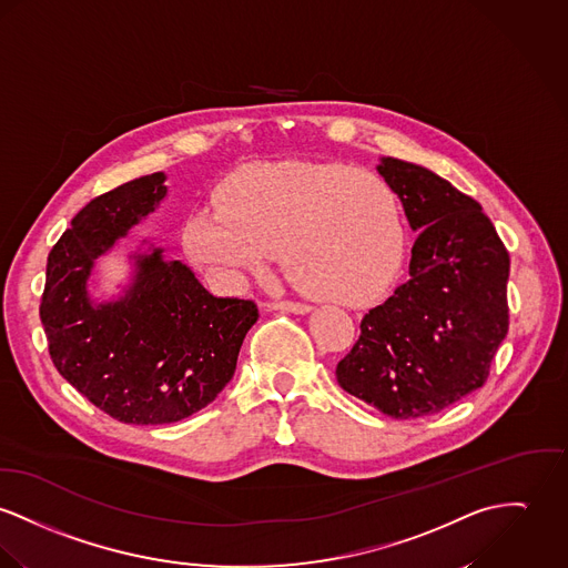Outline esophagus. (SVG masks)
Masks as SVG:
<instances>
[{
  "label": "esophagus",
  "instance_id": "1",
  "mask_svg": "<svg viewBox=\"0 0 568 568\" xmlns=\"http://www.w3.org/2000/svg\"><path fill=\"white\" fill-rule=\"evenodd\" d=\"M265 306L272 311H287V313H296V315H305L311 311V306L305 303H294V301H272V303H265Z\"/></svg>",
  "mask_w": 568,
  "mask_h": 568
}]
</instances>
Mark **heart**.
I'll list each match as a JSON object with an SVG mask.
<instances>
[{
  "label": "heart",
  "mask_w": 568,
  "mask_h": 568,
  "mask_svg": "<svg viewBox=\"0 0 568 568\" xmlns=\"http://www.w3.org/2000/svg\"><path fill=\"white\" fill-rule=\"evenodd\" d=\"M399 203L376 173L335 162H267L240 169L219 203L183 224L190 260L224 283L262 270L283 246V263L311 296L369 298L399 253Z\"/></svg>",
  "instance_id": "heart-1"
}]
</instances>
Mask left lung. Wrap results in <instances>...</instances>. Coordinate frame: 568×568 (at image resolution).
<instances>
[{
  "instance_id": "1",
  "label": "left lung",
  "mask_w": 568,
  "mask_h": 568,
  "mask_svg": "<svg viewBox=\"0 0 568 568\" xmlns=\"http://www.w3.org/2000/svg\"><path fill=\"white\" fill-rule=\"evenodd\" d=\"M417 240L408 281L361 320L337 383L393 419L433 415L480 389L508 333L510 257L480 203L433 171L383 158Z\"/></svg>"
}]
</instances>
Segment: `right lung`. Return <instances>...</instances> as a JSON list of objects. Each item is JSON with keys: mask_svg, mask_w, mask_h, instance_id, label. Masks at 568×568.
<instances>
[{"mask_svg": "<svg viewBox=\"0 0 568 568\" xmlns=\"http://www.w3.org/2000/svg\"><path fill=\"white\" fill-rule=\"evenodd\" d=\"M166 175L140 176L97 199L71 220L47 257L41 298L49 354L64 381L123 424H175L216 399L260 317L253 301L216 298L164 248L133 255L125 296L94 303V260L155 212Z\"/></svg>", "mask_w": 568, "mask_h": 568, "instance_id": "right-lung-1", "label": "right lung"}]
</instances>
